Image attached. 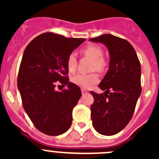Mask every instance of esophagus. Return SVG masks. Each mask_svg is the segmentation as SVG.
<instances>
[{"instance_id":"obj_1","label":"esophagus","mask_w":159,"mask_h":159,"mask_svg":"<svg viewBox=\"0 0 159 159\" xmlns=\"http://www.w3.org/2000/svg\"><path fill=\"white\" fill-rule=\"evenodd\" d=\"M81 92H82V94H88V93H89V91H88L86 89H81Z\"/></svg>"}]
</instances>
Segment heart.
<instances>
[{
  "label": "heart",
  "instance_id": "1",
  "mask_svg": "<svg viewBox=\"0 0 159 159\" xmlns=\"http://www.w3.org/2000/svg\"><path fill=\"white\" fill-rule=\"evenodd\" d=\"M81 54L85 57L92 59L91 70L103 71L105 68V61L103 58V50L97 45H89L81 51ZM77 59L73 54H70L67 59V68L70 72H75L77 68ZM97 74L91 73L89 75H77L72 78V82L83 89H89L98 82Z\"/></svg>",
  "mask_w": 159,
  "mask_h": 159
}]
</instances>
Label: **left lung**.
<instances>
[{
    "label": "left lung",
    "instance_id": "left-lung-1",
    "mask_svg": "<svg viewBox=\"0 0 159 159\" xmlns=\"http://www.w3.org/2000/svg\"><path fill=\"white\" fill-rule=\"evenodd\" d=\"M107 47L109 68L98 87L105 92L91 91L92 125L103 135L120 132L132 118L141 88V65L134 48L126 40L109 34L89 39Z\"/></svg>",
    "mask_w": 159,
    "mask_h": 159
}]
</instances>
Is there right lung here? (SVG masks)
Wrapping results in <instances>:
<instances>
[{"label":"right lung","instance_id":"right-lung-1","mask_svg":"<svg viewBox=\"0 0 159 159\" xmlns=\"http://www.w3.org/2000/svg\"><path fill=\"white\" fill-rule=\"evenodd\" d=\"M84 41L44 33L32 40L24 51L17 88L27 115L35 127L48 135L63 134L71 125L72 110L81 91L66 76L67 59ZM57 83L68 89L56 91Z\"/></svg>","mask_w":159,"mask_h":159}]
</instances>
